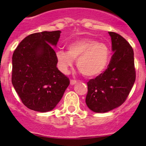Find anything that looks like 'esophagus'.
Instances as JSON below:
<instances>
[{"instance_id": "34e87169", "label": "esophagus", "mask_w": 146, "mask_h": 146, "mask_svg": "<svg viewBox=\"0 0 146 146\" xmlns=\"http://www.w3.org/2000/svg\"><path fill=\"white\" fill-rule=\"evenodd\" d=\"M76 82H77V81H76L75 80H70V84L72 85V86L76 84Z\"/></svg>"}]
</instances>
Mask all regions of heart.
I'll return each mask as SVG.
<instances>
[{
	"mask_svg": "<svg viewBox=\"0 0 146 146\" xmlns=\"http://www.w3.org/2000/svg\"><path fill=\"white\" fill-rule=\"evenodd\" d=\"M67 51L58 50L55 56L62 72L67 73L77 59V69L84 76L94 77L102 74L109 64L110 52L105 44L93 38H82L71 42Z\"/></svg>",
	"mask_w": 146,
	"mask_h": 146,
	"instance_id": "b5f03b06",
	"label": "heart"
}]
</instances>
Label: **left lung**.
Returning <instances> with one entry per match:
<instances>
[{
  "instance_id": "8db88e82",
  "label": "left lung",
  "mask_w": 146,
  "mask_h": 146,
  "mask_svg": "<svg viewBox=\"0 0 146 146\" xmlns=\"http://www.w3.org/2000/svg\"><path fill=\"white\" fill-rule=\"evenodd\" d=\"M113 55L108 69L87 82L86 103L95 113H106L126 101L136 78L133 49L121 35L108 32Z\"/></svg>"
}]
</instances>
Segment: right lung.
<instances>
[{
	"label": "right lung",
	"mask_w": 146,
	"mask_h": 146,
	"mask_svg": "<svg viewBox=\"0 0 146 146\" xmlns=\"http://www.w3.org/2000/svg\"><path fill=\"white\" fill-rule=\"evenodd\" d=\"M60 31L29 35L19 44L12 55L11 82L25 106L46 113L60 101L69 79L58 69L52 46Z\"/></svg>",
	"instance_id": "add662e5"
}]
</instances>
